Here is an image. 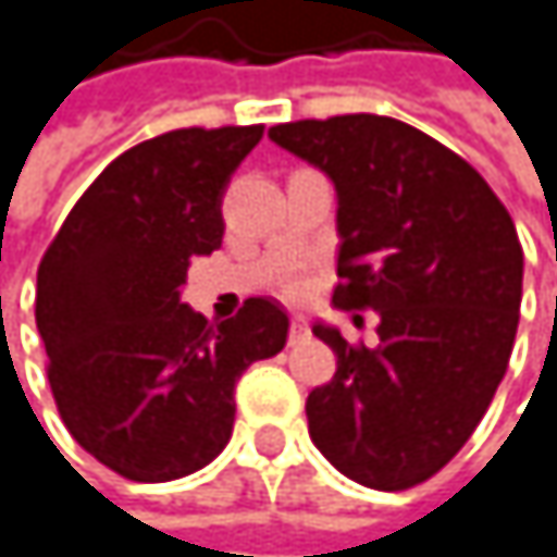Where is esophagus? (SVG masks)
I'll return each mask as SVG.
<instances>
[{
    "instance_id": "esophagus-1",
    "label": "esophagus",
    "mask_w": 557,
    "mask_h": 557,
    "mask_svg": "<svg viewBox=\"0 0 557 557\" xmlns=\"http://www.w3.org/2000/svg\"><path fill=\"white\" fill-rule=\"evenodd\" d=\"M310 336V323L304 317H294L290 320V343H304Z\"/></svg>"
}]
</instances>
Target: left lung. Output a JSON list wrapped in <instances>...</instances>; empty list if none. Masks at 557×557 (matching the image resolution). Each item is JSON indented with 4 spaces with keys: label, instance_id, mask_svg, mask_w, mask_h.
<instances>
[{
    "label": "left lung",
    "instance_id": "8db88e82",
    "mask_svg": "<svg viewBox=\"0 0 557 557\" xmlns=\"http://www.w3.org/2000/svg\"><path fill=\"white\" fill-rule=\"evenodd\" d=\"M267 135L333 181V304L380 313L376 346L313 326L336 373L307 396L310 440L367 488L419 485L469 443L508 370L519 234L469 161L396 117H310Z\"/></svg>",
    "mask_w": 557,
    "mask_h": 557
}]
</instances>
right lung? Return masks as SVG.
I'll return each mask as SVG.
<instances>
[{
  "label": "right lung",
  "instance_id": "add662e5",
  "mask_svg": "<svg viewBox=\"0 0 557 557\" xmlns=\"http://www.w3.org/2000/svg\"><path fill=\"white\" fill-rule=\"evenodd\" d=\"M263 125L181 128L114 158L38 263L35 326L75 443L135 482L205 469L231 440L240 373L290 320L250 297L208 323L181 304L190 257L221 247V197Z\"/></svg>",
  "mask_w": 557,
  "mask_h": 557
}]
</instances>
